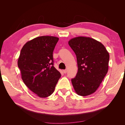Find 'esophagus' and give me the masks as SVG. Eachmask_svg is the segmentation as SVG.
<instances>
[{"mask_svg": "<svg viewBox=\"0 0 125 125\" xmlns=\"http://www.w3.org/2000/svg\"><path fill=\"white\" fill-rule=\"evenodd\" d=\"M67 70L66 69H65V70H63V73H67Z\"/></svg>", "mask_w": 125, "mask_h": 125, "instance_id": "1", "label": "esophagus"}]
</instances>
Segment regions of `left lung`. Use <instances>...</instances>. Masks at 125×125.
Here are the masks:
<instances>
[{
    "mask_svg": "<svg viewBox=\"0 0 125 125\" xmlns=\"http://www.w3.org/2000/svg\"><path fill=\"white\" fill-rule=\"evenodd\" d=\"M69 46L77 57L78 73L71 82L75 92L85 96L96 91L107 74L109 55L100 42L79 36L71 39Z\"/></svg>",
    "mask_w": 125,
    "mask_h": 125,
    "instance_id": "1",
    "label": "left lung"
}]
</instances>
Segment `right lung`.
<instances>
[{
	"mask_svg": "<svg viewBox=\"0 0 125 125\" xmlns=\"http://www.w3.org/2000/svg\"><path fill=\"white\" fill-rule=\"evenodd\" d=\"M58 37L42 36L28 42L21 49L18 66L24 84L40 97L54 92L61 74L54 67L52 53Z\"/></svg>",
	"mask_w": 125,
	"mask_h": 125,
	"instance_id": "obj_1",
	"label": "right lung"
}]
</instances>
